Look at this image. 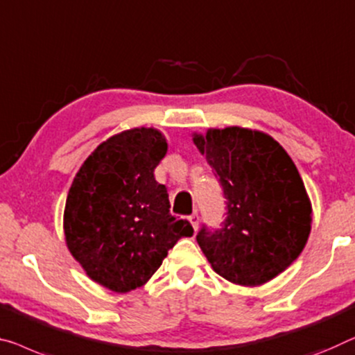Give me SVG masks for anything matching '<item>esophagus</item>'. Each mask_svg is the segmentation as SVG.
Returning <instances> with one entry per match:
<instances>
[{
  "label": "esophagus",
  "instance_id": "obj_1",
  "mask_svg": "<svg viewBox=\"0 0 355 355\" xmlns=\"http://www.w3.org/2000/svg\"><path fill=\"white\" fill-rule=\"evenodd\" d=\"M189 220H190V223H192L193 230H196V228H198V222H200V217H198V214H192V216H189Z\"/></svg>",
  "mask_w": 355,
  "mask_h": 355
}]
</instances>
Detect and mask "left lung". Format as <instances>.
I'll list each match as a JSON object with an SVG mask.
<instances>
[{
    "instance_id": "1",
    "label": "left lung",
    "mask_w": 355,
    "mask_h": 355,
    "mask_svg": "<svg viewBox=\"0 0 355 355\" xmlns=\"http://www.w3.org/2000/svg\"><path fill=\"white\" fill-rule=\"evenodd\" d=\"M219 178L227 212L220 228L196 234L217 275L260 286L284 271L308 241L311 203L295 163L271 136L228 127L195 135Z\"/></svg>"
}]
</instances>
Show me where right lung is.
<instances>
[{
  "label": "right lung",
  "mask_w": 355,
  "mask_h": 355,
  "mask_svg": "<svg viewBox=\"0 0 355 355\" xmlns=\"http://www.w3.org/2000/svg\"><path fill=\"white\" fill-rule=\"evenodd\" d=\"M166 139L154 128H133L100 144L76 174L64 206V236L89 277L125 293L146 284L182 236L189 220L170 212L154 170Z\"/></svg>",
  "instance_id": "add662e5"
}]
</instances>
